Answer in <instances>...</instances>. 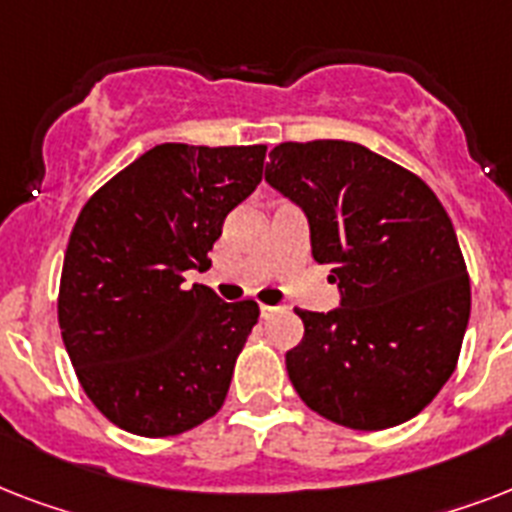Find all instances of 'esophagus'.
Instances as JSON below:
<instances>
[{
    "mask_svg": "<svg viewBox=\"0 0 512 512\" xmlns=\"http://www.w3.org/2000/svg\"><path fill=\"white\" fill-rule=\"evenodd\" d=\"M284 311V305H260V313H263V319H271L276 313Z\"/></svg>",
    "mask_w": 512,
    "mask_h": 512,
    "instance_id": "34e87169",
    "label": "esophagus"
}]
</instances>
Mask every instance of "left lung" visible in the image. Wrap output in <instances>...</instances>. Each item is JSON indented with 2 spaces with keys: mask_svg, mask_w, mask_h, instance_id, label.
Instances as JSON below:
<instances>
[{
  "mask_svg": "<svg viewBox=\"0 0 512 512\" xmlns=\"http://www.w3.org/2000/svg\"><path fill=\"white\" fill-rule=\"evenodd\" d=\"M265 180L311 225L340 308L300 311L287 353L297 396L353 430L412 420L444 388L470 319V279L454 225L414 172L348 140L281 143Z\"/></svg>",
  "mask_w": 512,
  "mask_h": 512,
  "instance_id": "obj_1",
  "label": "left lung"
}]
</instances>
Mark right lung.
Wrapping results in <instances>:
<instances>
[{"label":"right lung","instance_id":"add662e5","mask_svg":"<svg viewBox=\"0 0 512 512\" xmlns=\"http://www.w3.org/2000/svg\"><path fill=\"white\" fill-rule=\"evenodd\" d=\"M265 146L162 143L90 196L60 273L58 321L84 393L146 438L209 420L260 308L223 303L207 271L223 220L263 180Z\"/></svg>","mask_w":512,"mask_h":512}]
</instances>
